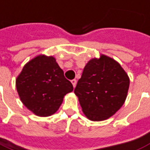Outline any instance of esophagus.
Returning a JSON list of instances; mask_svg holds the SVG:
<instances>
[{
    "mask_svg": "<svg viewBox=\"0 0 150 150\" xmlns=\"http://www.w3.org/2000/svg\"><path fill=\"white\" fill-rule=\"evenodd\" d=\"M71 83H72V84H73L74 88L76 87V80H72V81H71Z\"/></svg>",
    "mask_w": 150,
    "mask_h": 150,
    "instance_id": "esophagus-1",
    "label": "esophagus"
}]
</instances>
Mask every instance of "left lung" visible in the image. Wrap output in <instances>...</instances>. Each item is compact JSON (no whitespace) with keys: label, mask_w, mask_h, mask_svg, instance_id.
Wrapping results in <instances>:
<instances>
[{"label":"left lung","mask_w":150,"mask_h":150,"mask_svg":"<svg viewBox=\"0 0 150 150\" xmlns=\"http://www.w3.org/2000/svg\"><path fill=\"white\" fill-rule=\"evenodd\" d=\"M130 78L118 62L104 54L84 66L74 93L82 111L92 121H103L121 108L127 99Z\"/></svg>","instance_id":"obj_1"}]
</instances>
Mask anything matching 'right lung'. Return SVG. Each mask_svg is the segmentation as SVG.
Here are the masks:
<instances>
[{
  "instance_id": "obj_1",
  "label": "right lung",
  "mask_w": 150,
  "mask_h": 150,
  "mask_svg": "<svg viewBox=\"0 0 150 150\" xmlns=\"http://www.w3.org/2000/svg\"><path fill=\"white\" fill-rule=\"evenodd\" d=\"M16 87L23 105L40 117L54 115L64 96L74 90L56 59L45 54L26 63L16 79Z\"/></svg>"
}]
</instances>
